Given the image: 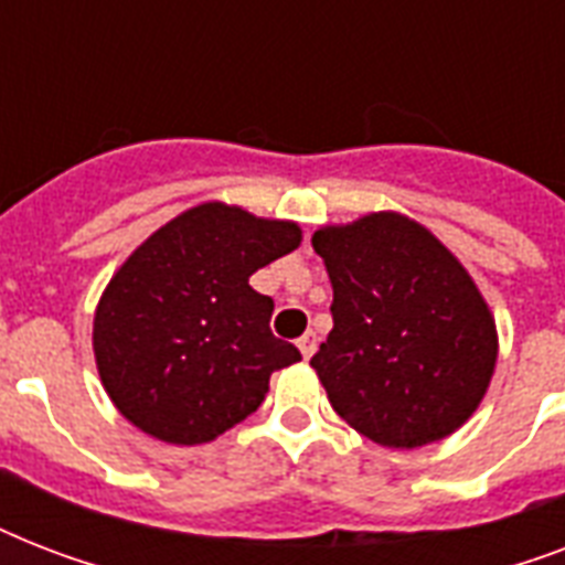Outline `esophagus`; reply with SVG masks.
I'll return each instance as SVG.
<instances>
[{"mask_svg": "<svg viewBox=\"0 0 565 565\" xmlns=\"http://www.w3.org/2000/svg\"><path fill=\"white\" fill-rule=\"evenodd\" d=\"M299 352H301V358H305V361H308V358H313V352H317V334H313V331H308V334L301 337Z\"/></svg>", "mask_w": 565, "mask_h": 565, "instance_id": "esophagus-1", "label": "esophagus"}]
</instances>
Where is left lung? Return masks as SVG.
<instances>
[{
    "mask_svg": "<svg viewBox=\"0 0 565 565\" xmlns=\"http://www.w3.org/2000/svg\"><path fill=\"white\" fill-rule=\"evenodd\" d=\"M310 243L334 287V328L310 358L331 407L386 448L455 434L499 361L495 317L466 266L395 211L322 225Z\"/></svg>",
    "mask_w": 565,
    "mask_h": 565,
    "instance_id": "obj_1",
    "label": "left lung"
}]
</instances>
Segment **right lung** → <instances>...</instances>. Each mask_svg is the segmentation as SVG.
I'll return each instance as SVG.
<instances>
[{
	"mask_svg": "<svg viewBox=\"0 0 565 565\" xmlns=\"http://www.w3.org/2000/svg\"><path fill=\"white\" fill-rule=\"evenodd\" d=\"M301 228L202 202L146 237L102 292L93 354L122 416L172 446H202L260 407L269 375L301 361L269 331L260 266L299 248Z\"/></svg>",
	"mask_w": 565,
	"mask_h": 565,
	"instance_id": "add662e5",
	"label": "right lung"
}]
</instances>
